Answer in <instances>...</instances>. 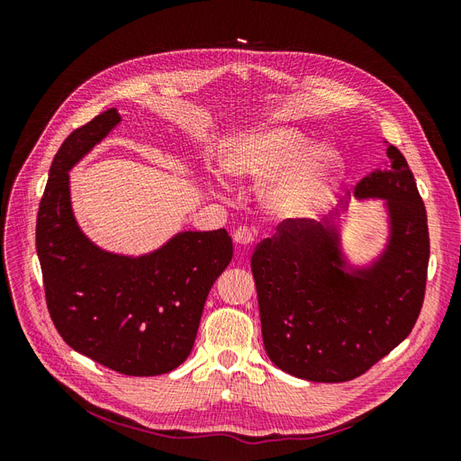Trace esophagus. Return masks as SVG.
I'll return each mask as SVG.
<instances>
[{
	"label": "esophagus",
	"mask_w": 461,
	"mask_h": 461,
	"mask_svg": "<svg viewBox=\"0 0 461 461\" xmlns=\"http://www.w3.org/2000/svg\"><path fill=\"white\" fill-rule=\"evenodd\" d=\"M232 239H234V242L239 244L240 248H248L249 244L254 242V232L249 230L248 227H240V229H236V230H234Z\"/></svg>",
	"instance_id": "1"
}]
</instances>
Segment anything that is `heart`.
<instances>
[{
    "instance_id": "heart-1",
    "label": "heart",
    "mask_w": 461,
    "mask_h": 461,
    "mask_svg": "<svg viewBox=\"0 0 461 461\" xmlns=\"http://www.w3.org/2000/svg\"><path fill=\"white\" fill-rule=\"evenodd\" d=\"M221 167L236 180L273 178L261 192L263 207L273 217L298 219L312 215L337 188L344 159L334 146L315 148L305 132L278 127L229 138L221 149Z\"/></svg>"
}]
</instances>
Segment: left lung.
<instances>
[{"mask_svg":"<svg viewBox=\"0 0 461 461\" xmlns=\"http://www.w3.org/2000/svg\"><path fill=\"white\" fill-rule=\"evenodd\" d=\"M388 144V142H386ZM384 171L357 183V200H386L390 239L367 269L344 271L334 217L285 219L258 244L252 273L265 352L298 379L344 383L364 375L411 332L427 267L425 203L406 158L386 148Z\"/></svg>","mask_w":461,"mask_h":461,"instance_id":"8db88e82","label":"left lung"}]
</instances>
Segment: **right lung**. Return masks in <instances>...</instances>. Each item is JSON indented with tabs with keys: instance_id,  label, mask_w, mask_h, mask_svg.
I'll return each instance as SVG.
<instances>
[{
	"instance_id": "right-lung-1",
	"label": "right lung",
	"mask_w": 461,
	"mask_h": 461,
	"mask_svg": "<svg viewBox=\"0 0 461 461\" xmlns=\"http://www.w3.org/2000/svg\"><path fill=\"white\" fill-rule=\"evenodd\" d=\"M121 122L115 107L65 138L36 219L46 303L61 339L97 364L132 376L176 369L196 340L205 298L232 259L225 229L178 232L140 258L90 242L77 225L68 171Z\"/></svg>"
}]
</instances>
